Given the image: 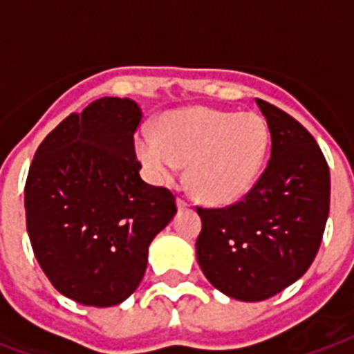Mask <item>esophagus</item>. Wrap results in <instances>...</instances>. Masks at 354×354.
<instances>
[{
  "label": "esophagus",
  "mask_w": 354,
  "mask_h": 354,
  "mask_svg": "<svg viewBox=\"0 0 354 354\" xmlns=\"http://www.w3.org/2000/svg\"><path fill=\"white\" fill-rule=\"evenodd\" d=\"M176 205H178V209H187L189 207L187 200H183V198H176Z\"/></svg>",
  "instance_id": "34e87169"
}]
</instances>
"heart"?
<instances>
[{"mask_svg": "<svg viewBox=\"0 0 354 354\" xmlns=\"http://www.w3.org/2000/svg\"><path fill=\"white\" fill-rule=\"evenodd\" d=\"M270 145V127L261 113L189 106L163 113L156 133L139 132L136 154L150 182H171L187 163L189 189L196 198L230 205L255 187Z\"/></svg>", "mask_w": 354, "mask_h": 354, "instance_id": "heart-1", "label": "heart"}]
</instances>
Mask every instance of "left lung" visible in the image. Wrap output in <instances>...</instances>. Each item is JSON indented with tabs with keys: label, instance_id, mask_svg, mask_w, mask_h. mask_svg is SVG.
<instances>
[{
	"label": "left lung",
	"instance_id": "left-lung-1",
	"mask_svg": "<svg viewBox=\"0 0 354 354\" xmlns=\"http://www.w3.org/2000/svg\"><path fill=\"white\" fill-rule=\"evenodd\" d=\"M270 127L272 154L244 200L198 207L196 259L211 285L239 301H263L296 283L322 244L330 176L314 138L288 113L255 99Z\"/></svg>",
	"mask_w": 354,
	"mask_h": 354
}]
</instances>
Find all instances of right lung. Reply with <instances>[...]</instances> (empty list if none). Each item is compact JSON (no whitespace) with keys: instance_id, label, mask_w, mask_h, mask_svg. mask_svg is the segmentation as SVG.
Segmentation results:
<instances>
[{"instance_id":"right-lung-1","label":"right lung","mask_w":354,"mask_h":354,"mask_svg":"<svg viewBox=\"0 0 354 354\" xmlns=\"http://www.w3.org/2000/svg\"><path fill=\"white\" fill-rule=\"evenodd\" d=\"M141 108L102 97L41 141L25 183L36 261L53 286L90 307H113L143 279L149 246L176 215L171 191L139 176Z\"/></svg>"}]
</instances>
